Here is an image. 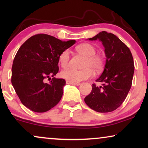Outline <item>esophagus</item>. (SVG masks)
Returning <instances> with one entry per match:
<instances>
[{"label":"esophagus","mask_w":148,"mask_h":148,"mask_svg":"<svg viewBox=\"0 0 148 148\" xmlns=\"http://www.w3.org/2000/svg\"><path fill=\"white\" fill-rule=\"evenodd\" d=\"M66 84H67L74 85V86H79V85H80L79 83H74V82H69V81H66Z\"/></svg>","instance_id":"1"}]
</instances>
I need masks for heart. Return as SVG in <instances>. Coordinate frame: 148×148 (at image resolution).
Returning <instances> with one entry per match:
<instances>
[{
  "mask_svg": "<svg viewBox=\"0 0 148 148\" xmlns=\"http://www.w3.org/2000/svg\"><path fill=\"white\" fill-rule=\"evenodd\" d=\"M79 53L86 57L83 64L84 69L76 70L67 69L60 73L62 78L69 82L78 83L92 77L95 73H100L104 65V57L100 54H96V48L89 43H83L76 47ZM70 61V52L64 50L58 56V62L62 68L69 66Z\"/></svg>",
  "mask_w": 148,
  "mask_h": 148,
  "instance_id": "heart-1",
  "label": "heart"
}]
</instances>
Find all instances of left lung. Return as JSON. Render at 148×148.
I'll list each match as a JSON object with an SVG mask.
<instances>
[{
	"label": "left lung",
	"instance_id": "1",
	"mask_svg": "<svg viewBox=\"0 0 148 148\" xmlns=\"http://www.w3.org/2000/svg\"><path fill=\"white\" fill-rule=\"evenodd\" d=\"M89 40L102 42L106 60L104 71L96 81L102 82V86L92 84V92L84 101L96 112H112L123 104L132 85L135 69L132 54L113 34L103 31Z\"/></svg>",
	"mask_w": 148,
	"mask_h": 148
}]
</instances>
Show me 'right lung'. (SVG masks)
<instances>
[{
  "instance_id": "right-lung-1",
  "label": "right lung",
  "mask_w": 148,
  "mask_h": 148,
  "mask_svg": "<svg viewBox=\"0 0 148 148\" xmlns=\"http://www.w3.org/2000/svg\"><path fill=\"white\" fill-rule=\"evenodd\" d=\"M75 43L62 42L47 34L32 36L21 46L12 66L11 83L24 106L36 112L49 110L59 102L66 84L54 77L58 72V56ZM46 83L45 79L50 80Z\"/></svg>"
}]
</instances>
